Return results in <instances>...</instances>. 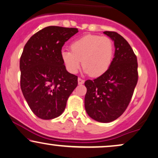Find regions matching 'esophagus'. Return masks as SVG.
Wrapping results in <instances>:
<instances>
[{
	"label": "esophagus",
	"mask_w": 158,
	"mask_h": 158,
	"mask_svg": "<svg viewBox=\"0 0 158 158\" xmlns=\"http://www.w3.org/2000/svg\"><path fill=\"white\" fill-rule=\"evenodd\" d=\"M77 82H78L79 85H82V84L84 83L85 81H84V80H83V79H81V77H78V79H77Z\"/></svg>",
	"instance_id": "1"
}]
</instances>
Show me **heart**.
<instances>
[{
  "instance_id": "1",
  "label": "heart",
  "mask_w": 158,
  "mask_h": 158,
  "mask_svg": "<svg viewBox=\"0 0 158 158\" xmlns=\"http://www.w3.org/2000/svg\"><path fill=\"white\" fill-rule=\"evenodd\" d=\"M70 51L62 50L61 58L67 70L75 74L82 62L85 73L98 77L109 70L114 57V46L111 39L87 34L70 44Z\"/></svg>"
}]
</instances>
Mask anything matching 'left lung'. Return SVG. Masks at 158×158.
Listing matches in <instances>:
<instances>
[{
  "instance_id": "1",
  "label": "left lung",
  "mask_w": 158,
  "mask_h": 158,
  "mask_svg": "<svg viewBox=\"0 0 158 158\" xmlns=\"http://www.w3.org/2000/svg\"><path fill=\"white\" fill-rule=\"evenodd\" d=\"M114 42L112 63L104 74L85 82V109L93 119L113 122L125 111L138 81L137 60L125 39L115 31H104Z\"/></svg>"
}]
</instances>
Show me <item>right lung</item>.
I'll list each match as a JSON object with an SVG mask.
<instances>
[{"instance_id": "1", "label": "right lung", "mask_w": 158, "mask_h": 158, "mask_svg": "<svg viewBox=\"0 0 158 158\" xmlns=\"http://www.w3.org/2000/svg\"><path fill=\"white\" fill-rule=\"evenodd\" d=\"M76 28L45 27L28 40L20 59L21 88L33 113L42 119L62 114L77 85V76L68 73L61 58L65 42Z\"/></svg>"}]
</instances>
